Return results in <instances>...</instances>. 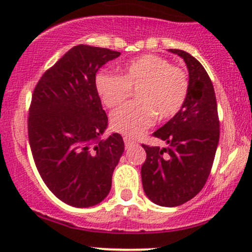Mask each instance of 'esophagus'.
I'll list each match as a JSON object with an SVG mask.
<instances>
[{
  "mask_svg": "<svg viewBox=\"0 0 252 252\" xmlns=\"http://www.w3.org/2000/svg\"><path fill=\"white\" fill-rule=\"evenodd\" d=\"M124 142H125V146H126V148L131 147V146H133V145L135 144L134 141H132L131 139H128V138H124Z\"/></svg>",
  "mask_w": 252,
  "mask_h": 252,
  "instance_id": "1",
  "label": "esophagus"
}]
</instances>
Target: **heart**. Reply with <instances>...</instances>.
<instances>
[{"instance_id":"obj_1","label":"heart","mask_w":252,"mask_h":252,"mask_svg":"<svg viewBox=\"0 0 252 252\" xmlns=\"http://www.w3.org/2000/svg\"><path fill=\"white\" fill-rule=\"evenodd\" d=\"M102 104L113 108L123 104L136 90V102L126 104L111 116L113 131L136 138L160 119H170L179 113L189 91L187 72L158 55H144L121 67V74L106 71L94 79Z\"/></svg>"}]
</instances>
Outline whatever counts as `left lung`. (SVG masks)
I'll return each mask as SVG.
<instances>
[{"instance_id":"8db88e82","label":"left lung","mask_w":252,"mask_h":252,"mask_svg":"<svg viewBox=\"0 0 252 252\" xmlns=\"http://www.w3.org/2000/svg\"><path fill=\"white\" fill-rule=\"evenodd\" d=\"M183 58L189 72V91L176 116L153 133L168 144L162 148L142 145V187L151 201L176 207L196 196L212 170L220 139L215 91L206 69L188 52L169 49Z\"/></svg>"}]
</instances>
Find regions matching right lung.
I'll use <instances>...</instances> for the list:
<instances>
[{
  "label": "right lung",
  "instance_id": "right-lung-1",
  "mask_svg": "<svg viewBox=\"0 0 252 252\" xmlns=\"http://www.w3.org/2000/svg\"><path fill=\"white\" fill-rule=\"evenodd\" d=\"M120 52L79 44L46 70L33 90L28 135L40 178L52 194L77 208L100 203L110 192L112 174L124 140L107 127L95 90L97 71Z\"/></svg>",
  "mask_w": 252,
  "mask_h": 252
}]
</instances>
